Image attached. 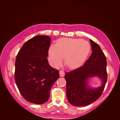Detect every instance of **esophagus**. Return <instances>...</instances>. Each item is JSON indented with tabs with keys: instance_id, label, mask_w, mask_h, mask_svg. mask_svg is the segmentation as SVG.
Returning a JSON list of instances; mask_svg holds the SVG:
<instances>
[{
	"instance_id": "obj_1",
	"label": "esophagus",
	"mask_w": 120,
	"mask_h": 120,
	"mask_svg": "<svg viewBox=\"0 0 120 120\" xmlns=\"http://www.w3.org/2000/svg\"><path fill=\"white\" fill-rule=\"evenodd\" d=\"M59 74H60V77H64V75H65V73H64V72L63 71H59Z\"/></svg>"
}]
</instances>
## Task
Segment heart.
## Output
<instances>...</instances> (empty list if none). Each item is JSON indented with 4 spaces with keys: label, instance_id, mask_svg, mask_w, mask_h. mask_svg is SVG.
<instances>
[{
    "label": "heart",
    "instance_id": "1",
    "mask_svg": "<svg viewBox=\"0 0 120 120\" xmlns=\"http://www.w3.org/2000/svg\"><path fill=\"white\" fill-rule=\"evenodd\" d=\"M89 42L81 38H61L56 45L52 44L48 49V60L51 66L56 68L65 64L70 68H77L83 64L90 52Z\"/></svg>",
    "mask_w": 120,
    "mask_h": 120
}]
</instances>
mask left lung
Masks as SVG:
<instances>
[{"mask_svg": "<svg viewBox=\"0 0 120 120\" xmlns=\"http://www.w3.org/2000/svg\"><path fill=\"white\" fill-rule=\"evenodd\" d=\"M92 53L83 66L67 72V97L69 102L75 107H84L94 103L102 94L107 81V60L97 43L90 40ZM97 76L101 86L93 88L88 84L89 79Z\"/></svg>", "mask_w": 120, "mask_h": 120, "instance_id": "8db88e82", "label": "left lung"}]
</instances>
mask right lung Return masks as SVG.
<instances>
[{
	"label": "right lung",
	"mask_w": 120,
	"mask_h": 120,
	"mask_svg": "<svg viewBox=\"0 0 120 120\" xmlns=\"http://www.w3.org/2000/svg\"><path fill=\"white\" fill-rule=\"evenodd\" d=\"M51 39L38 35L25 42L16 56L14 78L21 95L29 102L42 104L59 79V72L50 66L47 57Z\"/></svg>",
	"instance_id": "obj_1"
}]
</instances>
